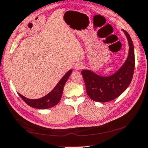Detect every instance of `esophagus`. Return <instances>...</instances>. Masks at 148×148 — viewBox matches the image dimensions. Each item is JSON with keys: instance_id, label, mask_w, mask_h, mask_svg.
Here are the masks:
<instances>
[{"instance_id": "34e87169", "label": "esophagus", "mask_w": 148, "mask_h": 148, "mask_svg": "<svg viewBox=\"0 0 148 148\" xmlns=\"http://www.w3.org/2000/svg\"><path fill=\"white\" fill-rule=\"evenodd\" d=\"M82 68H83V65L82 64H77L75 65V66H74V68H75L76 70H80V69H82Z\"/></svg>"}]
</instances>
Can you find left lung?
I'll use <instances>...</instances> for the list:
<instances>
[{"mask_svg": "<svg viewBox=\"0 0 148 148\" xmlns=\"http://www.w3.org/2000/svg\"><path fill=\"white\" fill-rule=\"evenodd\" d=\"M129 42V56L123 66L110 76H101L88 70L81 74L86 86V93L92 100L108 102L119 97L131 83L135 69V52L131 36L123 30Z\"/></svg>", "mask_w": 148, "mask_h": 148, "instance_id": "left-lung-1", "label": "left lung"}]
</instances>
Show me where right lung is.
<instances>
[{
    "mask_svg": "<svg viewBox=\"0 0 148 148\" xmlns=\"http://www.w3.org/2000/svg\"><path fill=\"white\" fill-rule=\"evenodd\" d=\"M72 70H69L63 78L60 80L58 84L53 89L47 94L46 96L43 97L40 99H30L23 97L21 94H19L20 97L22 99L25 103L30 107L37 108V109H47V108H51L53 106H56L60 101L61 98L62 96V92L64 90V86L66 84L67 80H68L69 76L72 74Z\"/></svg>",
    "mask_w": 148,
    "mask_h": 148,
    "instance_id": "obj_1",
    "label": "right lung"
}]
</instances>
